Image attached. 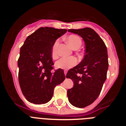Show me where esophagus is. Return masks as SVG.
Segmentation results:
<instances>
[{
	"instance_id": "34e87169",
	"label": "esophagus",
	"mask_w": 126,
	"mask_h": 126,
	"mask_svg": "<svg viewBox=\"0 0 126 126\" xmlns=\"http://www.w3.org/2000/svg\"><path fill=\"white\" fill-rule=\"evenodd\" d=\"M64 74H65V76H66V74H67V71H64Z\"/></svg>"
}]
</instances>
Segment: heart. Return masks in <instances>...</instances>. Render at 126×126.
<instances>
[{"instance_id":"heart-1","label":"heart","mask_w":126,"mask_h":126,"mask_svg":"<svg viewBox=\"0 0 126 126\" xmlns=\"http://www.w3.org/2000/svg\"><path fill=\"white\" fill-rule=\"evenodd\" d=\"M67 41L70 45V46L73 49L77 50L81 47L82 44V40L81 38L75 34H71L67 38ZM58 45V41L54 43L52 49V57L55 59L57 57V47ZM76 58L74 57H62L60 59L59 61L55 62V67L58 69H68L73 67V66L77 64Z\"/></svg>"}]
</instances>
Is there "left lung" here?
<instances>
[{"label":"left lung","instance_id":"8db88e82","mask_svg":"<svg viewBox=\"0 0 126 126\" xmlns=\"http://www.w3.org/2000/svg\"><path fill=\"white\" fill-rule=\"evenodd\" d=\"M83 38L85 55L79 64L71 69L66 78L73 81L74 86L67 90L73 106L84 108L92 104L100 93L107 78L109 62L106 45L94 30L90 28L68 30Z\"/></svg>","mask_w":126,"mask_h":126}]
</instances>
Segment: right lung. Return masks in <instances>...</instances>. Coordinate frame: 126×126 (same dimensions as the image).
<instances>
[{
  "label": "right lung",
  "mask_w": 126,
  "mask_h": 126,
  "mask_svg": "<svg viewBox=\"0 0 126 126\" xmlns=\"http://www.w3.org/2000/svg\"><path fill=\"white\" fill-rule=\"evenodd\" d=\"M65 29L41 27L30 34L20 49L17 61L19 83L28 102L43 104L51 100L54 88L65 79L62 69L52 73V49L57 39Z\"/></svg>",
  "instance_id": "right-lung-1"
}]
</instances>
